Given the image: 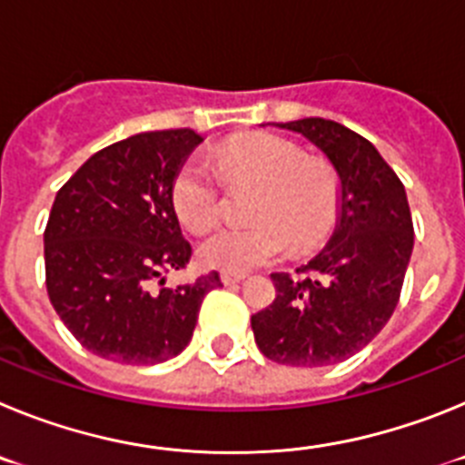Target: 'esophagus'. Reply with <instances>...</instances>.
Masks as SVG:
<instances>
[{"instance_id": "obj_1", "label": "esophagus", "mask_w": 465, "mask_h": 465, "mask_svg": "<svg viewBox=\"0 0 465 465\" xmlns=\"http://www.w3.org/2000/svg\"><path fill=\"white\" fill-rule=\"evenodd\" d=\"M246 274L242 272H221V282L225 283V286H235V283L244 282Z\"/></svg>"}]
</instances>
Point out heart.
I'll list each match as a JSON object with an SVG mask.
<instances>
[{"label": "heart", "mask_w": 465, "mask_h": 465, "mask_svg": "<svg viewBox=\"0 0 465 465\" xmlns=\"http://www.w3.org/2000/svg\"><path fill=\"white\" fill-rule=\"evenodd\" d=\"M228 188L256 186L249 204L252 225L209 232L197 258L225 272H246L277 261L293 246L307 252L328 235L340 209L338 174L326 160L305 153L274 134H242L216 153ZM221 183L207 165L188 160L172 182V209L193 232L209 228L221 213Z\"/></svg>", "instance_id": "obj_1"}]
</instances>
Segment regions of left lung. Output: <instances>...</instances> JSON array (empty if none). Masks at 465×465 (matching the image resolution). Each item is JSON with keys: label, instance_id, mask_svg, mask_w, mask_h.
I'll return each mask as SVG.
<instances>
[{"label": "left lung", "instance_id": "1", "mask_svg": "<svg viewBox=\"0 0 465 465\" xmlns=\"http://www.w3.org/2000/svg\"><path fill=\"white\" fill-rule=\"evenodd\" d=\"M322 151L338 172L335 232L307 265L270 274L272 305L252 316L262 356L295 368H322L354 356L391 319L414 246L405 186L380 151L326 118L277 123Z\"/></svg>", "mask_w": 465, "mask_h": 465}]
</instances>
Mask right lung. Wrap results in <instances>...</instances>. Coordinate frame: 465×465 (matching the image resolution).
I'll list each match as a JSON object with an SVG mask.
<instances>
[{"mask_svg":"<svg viewBox=\"0 0 465 465\" xmlns=\"http://www.w3.org/2000/svg\"><path fill=\"white\" fill-rule=\"evenodd\" d=\"M200 142L188 127L133 134L97 151L57 191L44 232L48 298L102 359H174L191 342L204 295L221 286L219 272L176 289L163 279L191 261L172 182Z\"/></svg>","mask_w":465,"mask_h":465,"instance_id":"obj_1","label":"right lung"}]
</instances>
